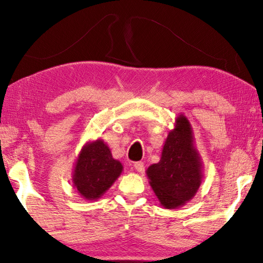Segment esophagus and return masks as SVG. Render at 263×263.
I'll return each mask as SVG.
<instances>
[{"label": "esophagus", "instance_id": "esophagus-1", "mask_svg": "<svg viewBox=\"0 0 263 263\" xmlns=\"http://www.w3.org/2000/svg\"><path fill=\"white\" fill-rule=\"evenodd\" d=\"M134 168L136 170L137 172L143 173V172L145 171V165H144L143 162H136V163L134 164Z\"/></svg>", "mask_w": 263, "mask_h": 263}]
</instances>
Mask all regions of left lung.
<instances>
[{
  "instance_id": "8db88e82",
  "label": "left lung",
  "mask_w": 263,
  "mask_h": 263,
  "mask_svg": "<svg viewBox=\"0 0 263 263\" xmlns=\"http://www.w3.org/2000/svg\"><path fill=\"white\" fill-rule=\"evenodd\" d=\"M150 185L167 209L190 201L202 180L201 162L193 145L192 128L185 117H179L177 126L165 141L162 158L146 170Z\"/></svg>"
}]
</instances>
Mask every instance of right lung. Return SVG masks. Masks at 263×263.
<instances>
[{
    "mask_svg": "<svg viewBox=\"0 0 263 263\" xmlns=\"http://www.w3.org/2000/svg\"><path fill=\"white\" fill-rule=\"evenodd\" d=\"M122 172V165L112 157L103 141L86 144L81 151L73 171V186L87 200H96L112 186Z\"/></svg>",
    "mask_w": 263,
    "mask_h": 263,
    "instance_id": "add662e5",
    "label": "right lung"
}]
</instances>
